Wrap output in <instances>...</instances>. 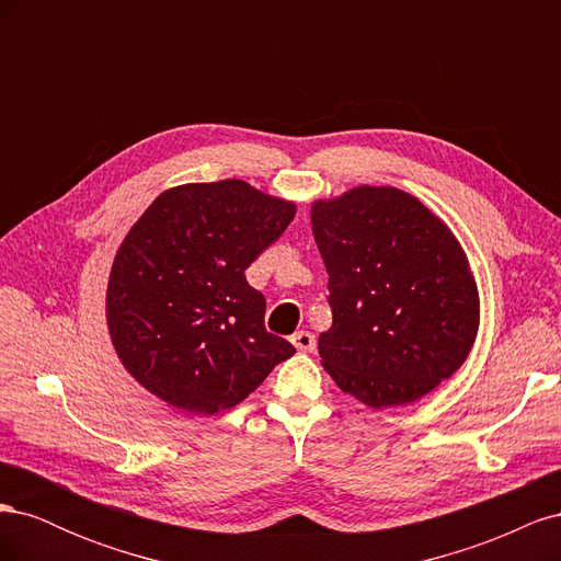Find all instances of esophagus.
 I'll list each match as a JSON object with an SVG mask.
<instances>
[{"mask_svg":"<svg viewBox=\"0 0 561 561\" xmlns=\"http://www.w3.org/2000/svg\"><path fill=\"white\" fill-rule=\"evenodd\" d=\"M293 344H295L297 351L311 353V351H316V336L311 332H307V330H301V332L293 334Z\"/></svg>","mask_w":561,"mask_h":561,"instance_id":"obj_1","label":"esophagus"}]
</instances>
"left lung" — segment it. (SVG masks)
<instances>
[{
	"mask_svg": "<svg viewBox=\"0 0 561 561\" xmlns=\"http://www.w3.org/2000/svg\"><path fill=\"white\" fill-rule=\"evenodd\" d=\"M311 222L332 309L318 351L334 383L381 410L449 379L480 325L478 287L454 233L393 186L318 201Z\"/></svg>",
	"mask_w": 561,
	"mask_h": 561,
	"instance_id": "left-lung-1",
	"label": "left lung"
}]
</instances>
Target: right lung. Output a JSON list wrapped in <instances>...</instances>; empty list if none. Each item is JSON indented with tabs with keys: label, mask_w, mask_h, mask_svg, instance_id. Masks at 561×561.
Listing matches in <instances>:
<instances>
[{
	"label": "right lung",
	"mask_w": 561,
	"mask_h": 561,
	"mask_svg": "<svg viewBox=\"0 0 561 561\" xmlns=\"http://www.w3.org/2000/svg\"><path fill=\"white\" fill-rule=\"evenodd\" d=\"M295 206L243 180L163 192L118 248L107 325L124 367L178 410L245 400L295 346L266 332V299L245 268L293 222Z\"/></svg>",
	"instance_id": "add662e5"
}]
</instances>
